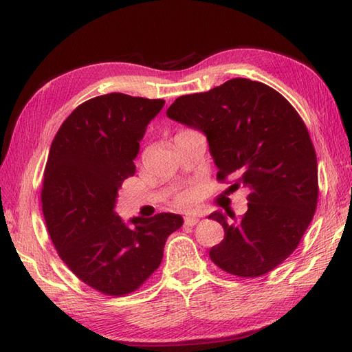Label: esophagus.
<instances>
[{"label":"esophagus","mask_w":352,"mask_h":352,"mask_svg":"<svg viewBox=\"0 0 352 352\" xmlns=\"http://www.w3.org/2000/svg\"><path fill=\"white\" fill-rule=\"evenodd\" d=\"M199 219H201V216H196V214H187L186 217H184V223L186 225H189V226H193V225H196L199 222Z\"/></svg>","instance_id":"esophagus-1"}]
</instances>
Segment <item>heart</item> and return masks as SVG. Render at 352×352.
Here are the masks:
<instances>
[{
	"instance_id": "b5f03b06",
	"label": "heart",
	"mask_w": 352,
	"mask_h": 352,
	"mask_svg": "<svg viewBox=\"0 0 352 352\" xmlns=\"http://www.w3.org/2000/svg\"><path fill=\"white\" fill-rule=\"evenodd\" d=\"M190 202V199H189V196H182V198H179V204H183V206H186V204H189Z\"/></svg>"
}]
</instances>
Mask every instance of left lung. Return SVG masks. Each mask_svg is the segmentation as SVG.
<instances>
[{"label": "left lung", "mask_w": 352, "mask_h": 352, "mask_svg": "<svg viewBox=\"0 0 352 352\" xmlns=\"http://www.w3.org/2000/svg\"><path fill=\"white\" fill-rule=\"evenodd\" d=\"M168 118L206 135L217 178L250 190L248 211H214L225 239L210 258L225 272L258 277L296 250L315 214L318 163L303 120L276 89L235 78L207 93L182 96Z\"/></svg>", "instance_id": "obj_1"}]
</instances>
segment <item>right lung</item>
Here are the masks:
<instances>
[{"label": "right lung", "instance_id": "1", "mask_svg": "<svg viewBox=\"0 0 352 352\" xmlns=\"http://www.w3.org/2000/svg\"><path fill=\"white\" fill-rule=\"evenodd\" d=\"M165 100L111 93L79 104L55 135L42 204L60 258L106 296L133 292L156 272L168 236L183 217L160 213L124 222L118 190L136 170L146 126Z\"/></svg>", "mask_w": 352, "mask_h": 352}]
</instances>
